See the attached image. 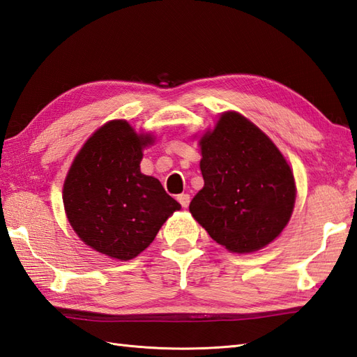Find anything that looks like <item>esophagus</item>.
<instances>
[{"label": "esophagus", "mask_w": 357, "mask_h": 357, "mask_svg": "<svg viewBox=\"0 0 357 357\" xmlns=\"http://www.w3.org/2000/svg\"><path fill=\"white\" fill-rule=\"evenodd\" d=\"M177 202L183 207H188L190 203V197L188 194H180V195H177Z\"/></svg>", "instance_id": "obj_1"}]
</instances>
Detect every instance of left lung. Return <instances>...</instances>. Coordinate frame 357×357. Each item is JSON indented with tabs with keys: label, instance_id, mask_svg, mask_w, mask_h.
<instances>
[{
	"label": "left lung",
	"instance_id": "left-lung-1",
	"mask_svg": "<svg viewBox=\"0 0 357 357\" xmlns=\"http://www.w3.org/2000/svg\"><path fill=\"white\" fill-rule=\"evenodd\" d=\"M204 186L189 204L213 241L234 253L268 245L288 224L294 174L264 132L239 113H224L199 139Z\"/></svg>",
	"mask_w": 357,
	"mask_h": 357
}]
</instances>
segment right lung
<instances>
[{"label":"right lung","instance_id":"right-lung-1","mask_svg":"<svg viewBox=\"0 0 357 357\" xmlns=\"http://www.w3.org/2000/svg\"><path fill=\"white\" fill-rule=\"evenodd\" d=\"M151 142L126 121H110L88 139L68 172L66 216L80 239L98 253L136 257L180 208L158 178L141 172L142 149Z\"/></svg>","mask_w":357,"mask_h":357}]
</instances>
